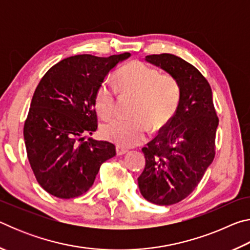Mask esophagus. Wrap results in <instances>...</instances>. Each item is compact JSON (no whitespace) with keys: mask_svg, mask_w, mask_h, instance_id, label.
I'll return each instance as SVG.
<instances>
[{"mask_svg":"<svg viewBox=\"0 0 250 250\" xmlns=\"http://www.w3.org/2000/svg\"><path fill=\"white\" fill-rule=\"evenodd\" d=\"M116 151H117V154L118 155H124V154L126 153V152H128V150L124 149V147H120V146H117L116 147Z\"/></svg>","mask_w":250,"mask_h":250,"instance_id":"1","label":"esophagus"}]
</instances>
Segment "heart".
Instances as JSON below:
<instances>
[{"label": "heart", "mask_w": 250, "mask_h": 250, "mask_svg": "<svg viewBox=\"0 0 250 250\" xmlns=\"http://www.w3.org/2000/svg\"><path fill=\"white\" fill-rule=\"evenodd\" d=\"M117 84L125 94L137 96L133 119L116 118L101 128L103 137L118 146L129 147L146 140L149 126L152 131L164 128L180 107L182 87L172 75H161L160 70L142 62H132L118 71ZM118 90L116 84L105 79L97 88L95 108L103 118L115 113Z\"/></svg>", "instance_id": "obj_1"}]
</instances>
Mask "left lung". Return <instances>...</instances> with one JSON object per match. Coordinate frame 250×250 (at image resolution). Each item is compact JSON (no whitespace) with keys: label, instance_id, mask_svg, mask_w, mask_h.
Masks as SVG:
<instances>
[{"label":"left lung","instance_id":"8db88e82","mask_svg":"<svg viewBox=\"0 0 250 250\" xmlns=\"http://www.w3.org/2000/svg\"><path fill=\"white\" fill-rule=\"evenodd\" d=\"M146 61L174 76L182 87L175 116L142 147L146 167L138 177L146 201L172 205L195 189L213 162L218 117L209 83L193 65L172 54L149 55Z\"/></svg>","mask_w":250,"mask_h":250}]
</instances>
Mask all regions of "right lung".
<instances>
[{
    "label": "right lung",
    "mask_w": 250,
    "mask_h": 250,
    "mask_svg": "<svg viewBox=\"0 0 250 250\" xmlns=\"http://www.w3.org/2000/svg\"><path fill=\"white\" fill-rule=\"evenodd\" d=\"M129 53L76 55L49 68L34 92L24 125L27 158L39 184L59 198L83 195L116 146L84 134L97 130V88Z\"/></svg>",
    "instance_id": "obj_1"
}]
</instances>
